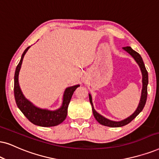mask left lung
Here are the masks:
<instances>
[{"instance_id":"left-lung-1","label":"left lung","mask_w":159,"mask_h":159,"mask_svg":"<svg viewBox=\"0 0 159 159\" xmlns=\"http://www.w3.org/2000/svg\"><path fill=\"white\" fill-rule=\"evenodd\" d=\"M123 49L125 51H127L130 55H131L132 57L135 59V61L137 62V64L139 66L140 69H141L142 73V96H141V99H140L139 101V104L138 108H136V110L135 112L130 115L129 117H128L127 119L122 120L120 122H114V121H111V120H109L106 118L103 117V116H101L100 114L98 113L97 111L94 110V108L93 107V104H92V97L90 94H89V101L90 103L92 104V111H93V114L94 118H95L96 120L99 122L100 124L103 125L105 126H108V127H111V128H116V127H122V126L125 125L129 123L133 120L134 118L136 117V116L138 115L142 111L144 107V105L146 103V100H147V97H148V71H147L145 66H144V64L143 62V60H142V58L141 57V56L137 52H136L135 51H134L130 47H124Z\"/></svg>"}]
</instances>
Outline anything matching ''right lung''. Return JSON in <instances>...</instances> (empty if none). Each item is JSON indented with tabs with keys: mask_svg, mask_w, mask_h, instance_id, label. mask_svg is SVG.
<instances>
[{
	"mask_svg": "<svg viewBox=\"0 0 159 159\" xmlns=\"http://www.w3.org/2000/svg\"><path fill=\"white\" fill-rule=\"evenodd\" d=\"M29 48L30 46L24 51L21 56L20 61L16 67L15 84H14V94H15L16 104L22 113L31 123L36 125L42 126V127H51V126L58 125L66 119L68 105H69L74 91L77 89L79 85L70 86L66 89L64 93L63 103L59 109L56 110V111H49L46 109H41L34 106L31 102L24 97L20 88L19 82H18V75H19V72L20 70L23 57Z\"/></svg>",
	"mask_w": 159,
	"mask_h": 159,
	"instance_id": "right-lung-1",
	"label": "right lung"
}]
</instances>
